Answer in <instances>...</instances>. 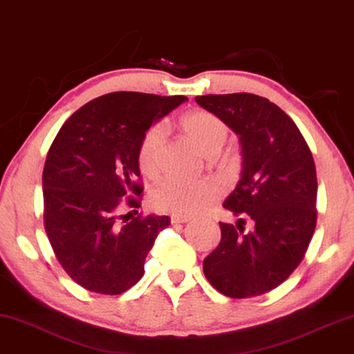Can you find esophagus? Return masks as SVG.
Returning a JSON list of instances; mask_svg holds the SVG:
<instances>
[{
    "mask_svg": "<svg viewBox=\"0 0 354 354\" xmlns=\"http://www.w3.org/2000/svg\"><path fill=\"white\" fill-rule=\"evenodd\" d=\"M192 220V217L189 215H183V214H172L171 215V222L172 223H187Z\"/></svg>",
    "mask_w": 354,
    "mask_h": 354,
    "instance_id": "esophagus-1",
    "label": "esophagus"
}]
</instances>
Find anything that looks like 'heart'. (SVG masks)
I'll use <instances>...</instances> for the list:
<instances>
[{
	"instance_id": "1",
	"label": "heart",
	"mask_w": 354,
	"mask_h": 354,
	"mask_svg": "<svg viewBox=\"0 0 354 354\" xmlns=\"http://www.w3.org/2000/svg\"><path fill=\"white\" fill-rule=\"evenodd\" d=\"M182 127L199 151L214 156L227 142L228 127L218 116L209 111H192L182 118ZM165 145L162 126H153L143 134L139 145V166L147 176H156L161 165ZM222 187L212 178L183 180L169 177L153 192V203L158 209L174 214L193 215L206 209L220 198Z\"/></svg>"
}]
</instances>
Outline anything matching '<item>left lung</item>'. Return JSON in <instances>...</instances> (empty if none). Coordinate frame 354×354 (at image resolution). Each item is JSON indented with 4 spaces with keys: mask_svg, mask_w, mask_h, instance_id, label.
Masks as SVG:
<instances>
[{
    "mask_svg": "<svg viewBox=\"0 0 354 354\" xmlns=\"http://www.w3.org/2000/svg\"><path fill=\"white\" fill-rule=\"evenodd\" d=\"M241 143L239 182L223 207L236 227L220 222L222 238L203 270L220 294L249 299L278 288L304 259L316 227L315 161L295 122L265 97L239 92L199 95ZM253 230L242 232L243 218Z\"/></svg>",
    "mask_w": 354,
    "mask_h": 354,
    "instance_id": "8db88e82",
    "label": "left lung"
}]
</instances>
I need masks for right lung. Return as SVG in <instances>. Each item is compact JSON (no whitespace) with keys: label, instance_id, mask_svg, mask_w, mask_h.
Segmentation results:
<instances>
[{"label":"right lung","instance_id":"right-lung-1","mask_svg":"<svg viewBox=\"0 0 354 354\" xmlns=\"http://www.w3.org/2000/svg\"><path fill=\"white\" fill-rule=\"evenodd\" d=\"M187 100L111 92L60 127L43 171L44 227L55 257L81 288L118 295L143 276L147 255L171 218L150 214L121 223L126 215L118 214L124 204L140 206L143 134Z\"/></svg>","mask_w":354,"mask_h":354}]
</instances>
